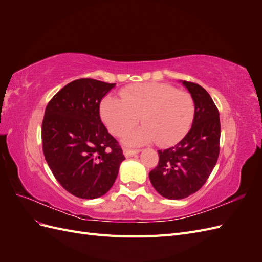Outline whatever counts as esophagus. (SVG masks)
Wrapping results in <instances>:
<instances>
[{
	"label": "esophagus",
	"mask_w": 262,
	"mask_h": 262,
	"mask_svg": "<svg viewBox=\"0 0 262 262\" xmlns=\"http://www.w3.org/2000/svg\"><path fill=\"white\" fill-rule=\"evenodd\" d=\"M139 153H140L139 149H130V148H124V149H123V155H124L126 158L132 157V156L137 155V154H139Z\"/></svg>",
	"instance_id": "esophagus-1"
}]
</instances>
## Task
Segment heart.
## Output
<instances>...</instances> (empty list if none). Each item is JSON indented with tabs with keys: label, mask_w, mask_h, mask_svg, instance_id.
Masks as SVG:
<instances>
[{
	"label": "heart",
	"mask_w": 262,
	"mask_h": 262,
	"mask_svg": "<svg viewBox=\"0 0 262 262\" xmlns=\"http://www.w3.org/2000/svg\"><path fill=\"white\" fill-rule=\"evenodd\" d=\"M194 101L187 92L164 83L138 84L113 95L100 104V117L109 132L122 136L141 117L144 125L124 134L125 145H142L156 141L167 146L178 142L190 129L194 118Z\"/></svg>",
	"instance_id": "heart-1"
}]
</instances>
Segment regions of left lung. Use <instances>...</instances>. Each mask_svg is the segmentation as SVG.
Listing matches in <instances>:
<instances>
[{
    "instance_id": "1",
    "label": "left lung",
    "mask_w": 262,
    "mask_h": 262,
    "mask_svg": "<svg viewBox=\"0 0 262 262\" xmlns=\"http://www.w3.org/2000/svg\"><path fill=\"white\" fill-rule=\"evenodd\" d=\"M180 82L194 101L191 129L173 146L157 150L158 165L148 173L156 191L171 200L196 192L209 178L220 153L221 124L215 104L202 86Z\"/></svg>"
}]
</instances>
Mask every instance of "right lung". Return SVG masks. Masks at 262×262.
I'll use <instances>...</instances> for the list:
<instances>
[{
	"label": "right lung",
	"instance_id": "1",
	"mask_svg": "<svg viewBox=\"0 0 262 262\" xmlns=\"http://www.w3.org/2000/svg\"><path fill=\"white\" fill-rule=\"evenodd\" d=\"M115 86L80 78L60 90L46 108L41 131L46 161L59 184L81 199L107 193L125 160L99 116L101 99Z\"/></svg>",
	"mask_w": 262,
	"mask_h": 262
}]
</instances>
